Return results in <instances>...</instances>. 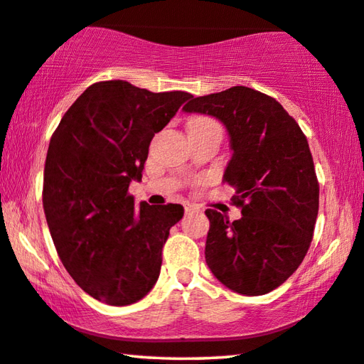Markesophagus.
I'll use <instances>...</instances> for the list:
<instances>
[{"mask_svg":"<svg viewBox=\"0 0 364 364\" xmlns=\"http://www.w3.org/2000/svg\"><path fill=\"white\" fill-rule=\"evenodd\" d=\"M194 211H199V206H196V204H191V203L184 204V213L189 214V213H194Z\"/></svg>","mask_w":364,"mask_h":364,"instance_id":"esophagus-1","label":"esophagus"}]
</instances>
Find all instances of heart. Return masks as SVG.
Here are the masks:
<instances>
[{
	"instance_id": "1",
	"label": "heart",
	"mask_w": 364,
	"mask_h": 364,
	"mask_svg": "<svg viewBox=\"0 0 364 364\" xmlns=\"http://www.w3.org/2000/svg\"><path fill=\"white\" fill-rule=\"evenodd\" d=\"M193 120H208V119H203V117H198V119H193Z\"/></svg>"
}]
</instances>
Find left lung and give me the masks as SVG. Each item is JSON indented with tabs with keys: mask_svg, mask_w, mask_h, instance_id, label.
<instances>
[{
	"mask_svg": "<svg viewBox=\"0 0 364 364\" xmlns=\"http://www.w3.org/2000/svg\"><path fill=\"white\" fill-rule=\"evenodd\" d=\"M183 110L221 120L234 151L224 181L242 218L206 209L208 267L237 294H269L299 269L314 237L320 186L306 136L274 97L244 85L194 97Z\"/></svg>",
	"mask_w": 364,
	"mask_h": 364,
	"instance_id": "1",
	"label": "left lung"
}]
</instances>
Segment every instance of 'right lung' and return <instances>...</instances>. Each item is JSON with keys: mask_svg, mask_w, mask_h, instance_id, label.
Segmentation results:
<instances>
[{"mask_svg": "<svg viewBox=\"0 0 364 364\" xmlns=\"http://www.w3.org/2000/svg\"><path fill=\"white\" fill-rule=\"evenodd\" d=\"M191 97L95 82L50 136L43 184L50 237L75 284L107 305L141 300L160 275L183 206H136L129 186L141 178L151 138Z\"/></svg>", "mask_w": 364, "mask_h": 364, "instance_id": "add662e5", "label": "right lung"}]
</instances>
